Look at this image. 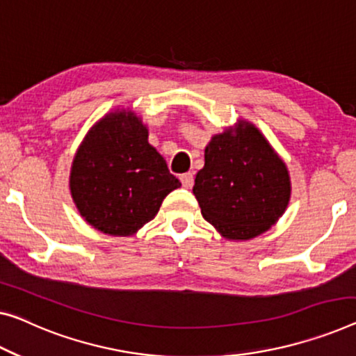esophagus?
Instances as JSON below:
<instances>
[{
	"label": "esophagus",
	"mask_w": 356,
	"mask_h": 356,
	"mask_svg": "<svg viewBox=\"0 0 356 356\" xmlns=\"http://www.w3.org/2000/svg\"><path fill=\"white\" fill-rule=\"evenodd\" d=\"M180 182H182V185L185 188H192L193 187V182H195V177L192 172H185L180 176Z\"/></svg>",
	"instance_id": "1"
}]
</instances>
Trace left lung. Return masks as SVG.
<instances>
[{"label":"left lung","instance_id":"1","mask_svg":"<svg viewBox=\"0 0 356 356\" xmlns=\"http://www.w3.org/2000/svg\"><path fill=\"white\" fill-rule=\"evenodd\" d=\"M204 220L229 240L268 230L288 206L291 184L284 163L252 124L214 136L193 185Z\"/></svg>","mask_w":356,"mask_h":356}]
</instances>
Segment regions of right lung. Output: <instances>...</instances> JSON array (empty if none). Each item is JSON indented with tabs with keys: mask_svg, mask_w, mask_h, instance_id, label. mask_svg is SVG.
I'll return each mask as SVG.
<instances>
[{
	"mask_svg": "<svg viewBox=\"0 0 356 356\" xmlns=\"http://www.w3.org/2000/svg\"><path fill=\"white\" fill-rule=\"evenodd\" d=\"M147 137L134 113L115 111L79 147L70 190L79 214L97 230L132 235L156 216L164 196L180 187Z\"/></svg>",
	"mask_w": 356,
	"mask_h": 356,
	"instance_id": "1",
	"label": "right lung"
}]
</instances>
